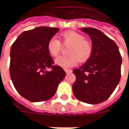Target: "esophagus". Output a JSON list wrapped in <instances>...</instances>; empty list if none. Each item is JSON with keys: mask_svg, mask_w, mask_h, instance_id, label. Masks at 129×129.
Masks as SVG:
<instances>
[{"mask_svg": "<svg viewBox=\"0 0 129 129\" xmlns=\"http://www.w3.org/2000/svg\"><path fill=\"white\" fill-rule=\"evenodd\" d=\"M64 70L66 73H67V74L72 73V70H70V69H64Z\"/></svg>", "mask_w": 129, "mask_h": 129, "instance_id": "esophagus-1", "label": "esophagus"}]
</instances>
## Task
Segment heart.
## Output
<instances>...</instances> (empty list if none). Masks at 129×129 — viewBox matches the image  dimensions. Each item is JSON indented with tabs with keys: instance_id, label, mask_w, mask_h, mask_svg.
Returning <instances> with one entry per match:
<instances>
[{
	"instance_id": "b5f03b06",
	"label": "heart",
	"mask_w": 129,
	"mask_h": 129,
	"mask_svg": "<svg viewBox=\"0 0 129 129\" xmlns=\"http://www.w3.org/2000/svg\"><path fill=\"white\" fill-rule=\"evenodd\" d=\"M61 39L65 44H71L68 53V56H60L55 59V63L63 68H69L78 63L79 61H86L92 54V45L85 40L83 35L75 31H67L61 34ZM47 49L51 56H57L61 50V43L55 37L49 40Z\"/></svg>"
}]
</instances>
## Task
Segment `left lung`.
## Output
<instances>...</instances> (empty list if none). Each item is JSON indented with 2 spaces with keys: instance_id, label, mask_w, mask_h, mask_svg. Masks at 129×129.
I'll return each instance as SVG.
<instances>
[{
  "instance_id": "1",
  "label": "left lung",
  "mask_w": 129,
  "mask_h": 129,
  "mask_svg": "<svg viewBox=\"0 0 129 129\" xmlns=\"http://www.w3.org/2000/svg\"><path fill=\"white\" fill-rule=\"evenodd\" d=\"M92 41V54L81 67L73 70L76 80L73 85L75 97L81 102L96 104L110 97L119 84L122 56L118 47L100 30L83 27Z\"/></svg>"
}]
</instances>
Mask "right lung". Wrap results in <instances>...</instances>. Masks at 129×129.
Instances as JSON below:
<instances>
[{"mask_svg": "<svg viewBox=\"0 0 129 129\" xmlns=\"http://www.w3.org/2000/svg\"><path fill=\"white\" fill-rule=\"evenodd\" d=\"M59 30L42 26L25 31L11 47V79L18 93L30 102L50 100L66 76L61 67L53 66L47 49L49 40Z\"/></svg>", "mask_w": 129, "mask_h": 129, "instance_id": "1", "label": "right lung"}]
</instances>
